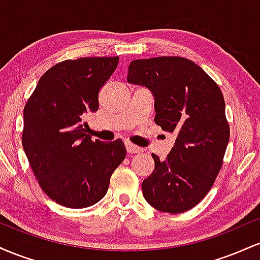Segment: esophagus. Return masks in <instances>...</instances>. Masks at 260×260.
Masks as SVG:
<instances>
[{
  "label": "esophagus",
  "instance_id": "1",
  "mask_svg": "<svg viewBox=\"0 0 260 260\" xmlns=\"http://www.w3.org/2000/svg\"><path fill=\"white\" fill-rule=\"evenodd\" d=\"M126 149L128 154H136V153H142V148L137 147V145L132 144V143L126 142Z\"/></svg>",
  "mask_w": 260,
  "mask_h": 260
}]
</instances>
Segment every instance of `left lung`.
I'll return each instance as SVG.
<instances>
[{
  "label": "left lung",
  "mask_w": 260,
  "mask_h": 260,
  "mask_svg": "<svg viewBox=\"0 0 260 260\" xmlns=\"http://www.w3.org/2000/svg\"><path fill=\"white\" fill-rule=\"evenodd\" d=\"M127 82L153 92L155 123L177 136L165 160L151 155L143 196L156 210L184 213L208 194L222 166L230 139L222 92L198 64L177 56L134 59Z\"/></svg>",
  "instance_id": "1"
}]
</instances>
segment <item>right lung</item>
Masks as SVG:
<instances>
[{"label": "right lung", "instance_id": "1", "mask_svg": "<svg viewBox=\"0 0 260 260\" xmlns=\"http://www.w3.org/2000/svg\"><path fill=\"white\" fill-rule=\"evenodd\" d=\"M118 57H83L46 71L24 106L22 143L41 189L59 205L82 209L106 194L126 157L121 139L92 142L83 116L99 109V90Z\"/></svg>", "mask_w": 260, "mask_h": 260}]
</instances>
